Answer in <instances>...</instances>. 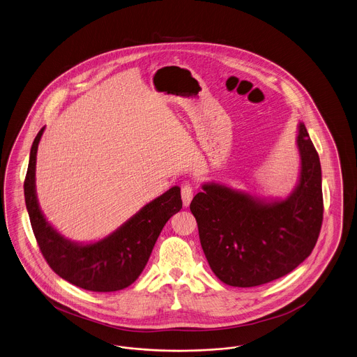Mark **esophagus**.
Masks as SVG:
<instances>
[{
  "label": "esophagus",
  "instance_id": "obj_1",
  "mask_svg": "<svg viewBox=\"0 0 357 357\" xmlns=\"http://www.w3.org/2000/svg\"><path fill=\"white\" fill-rule=\"evenodd\" d=\"M182 200H183V206L188 207L191 200H192V195H194V191H192V187L190 185H185L182 187Z\"/></svg>",
  "mask_w": 357,
  "mask_h": 357
}]
</instances>
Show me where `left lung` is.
Here are the masks:
<instances>
[{
  "instance_id": "left-lung-1",
  "label": "left lung",
  "mask_w": 357,
  "mask_h": 357,
  "mask_svg": "<svg viewBox=\"0 0 357 357\" xmlns=\"http://www.w3.org/2000/svg\"><path fill=\"white\" fill-rule=\"evenodd\" d=\"M296 146L299 179L284 199L207 182L191 202L203 252L225 284L270 283L311 255L323 222L321 166L303 122Z\"/></svg>"
}]
</instances>
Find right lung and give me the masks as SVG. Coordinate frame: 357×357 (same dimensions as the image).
I'll use <instances>...</instances> for the list:
<instances>
[{"instance_id":"1","label":"right lung","mask_w":357,"mask_h":357,"mask_svg":"<svg viewBox=\"0 0 357 357\" xmlns=\"http://www.w3.org/2000/svg\"><path fill=\"white\" fill-rule=\"evenodd\" d=\"M45 128L31 144L24 183L31 229L50 268L93 292H113L132 284L146 267L167 220L182 208L181 187L174 185L97 242L78 243L61 235L45 218L36 191V160Z\"/></svg>"}]
</instances>
